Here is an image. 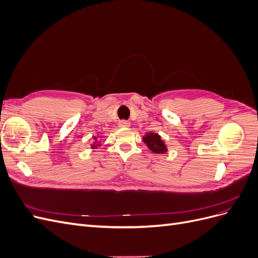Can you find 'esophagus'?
Masks as SVG:
<instances>
[{
    "instance_id": "obj_1",
    "label": "esophagus",
    "mask_w": 258,
    "mask_h": 258,
    "mask_svg": "<svg viewBox=\"0 0 258 258\" xmlns=\"http://www.w3.org/2000/svg\"><path fill=\"white\" fill-rule=\"evenodd\" d=\"M118 126H119V127H121V128L129 127V126H130V122H129V121H127V120H120V121H119V123H118Z\"/></svg>"
}]
</instances>
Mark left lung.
Segmentation results:
<instances>
[{
    "instance_id": "1",
    "label": "left lung",
    "mask_w": 258,
    "mask_h": 258,
    "mask_svg": "<svg viewBox=\"0 0 258 258\" xmlns=\"http://www.w3.org/2000/svg\"><path fill=\"white\" fill-rule=\"evenodd\" d=\"M143 142L155 154H163L168 151L165 142L162 141L158 134H154V132L146 134V136L143 137Z\"/></svg>"
}]
</instances>
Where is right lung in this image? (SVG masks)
Masks as SVG:
<instances>
[{"mask_svg": "<svg viewBox=\"0 0 258 258\" xmlns=\"http://www.w3.org/2000/svg\"><path fill=\"white\" fill-rule=\"evenodd\" d=\"M93 139L96 140V142H93V144L91 145V146H92L91 148H95V147H97V146H98V145H97V143H98V142H97V138H93ZM99 145H100V144H99Z\"/></svg>", "mask_w": 258, "mask_h": 258, "instance_id": "right-lung-1", "label": "right lung"}]
</instances>
